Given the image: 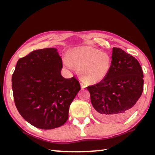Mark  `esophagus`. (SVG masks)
<instances>
[{"label":"esophagus","instance_id":"1","mask_svg":"<svg viewBox=\"0 0 155 155\" xmlns=\"http://www.w3.org/2000/svg\"><path fill=\"white\" fill-rule=\"evenodd\" d=\"M81 88H82V89L85 88V87H86V86L85 85V84H83V83H81Z\"/></svg>","mask_w":155,"mask_h":155}]
</instances>
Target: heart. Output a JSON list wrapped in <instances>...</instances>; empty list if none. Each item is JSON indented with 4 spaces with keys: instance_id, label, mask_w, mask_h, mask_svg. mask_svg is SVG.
Masks as SVG:
<instances>
[{
    "instance_id": "b5f03b06",
    "label": "heart",
    "mask_w": 155,
    "mask_h": 155,
    "mask_svg": "<svg viewBox=\"0 0 155 155\" xmlns=\"http://www.w3.org/2000/svg\"><path fill=\"white\" fill-rule=\"evenodd\" d=\"M63 63L70 70H72L75 65L81 79L90 84L103 81L108 76L111 68L109 54L90 46L73 48L70 57H64Z\"/></svg>"
}]
</instances>
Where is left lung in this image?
Masks as SVG:
<instances>
[{
	"mask_svg": "<svg viewBox=\"0 0 155 155\" xmlns=\"http://www.w3.org/2000/svg\"><path fill=\"white\" fill-rule=\"evenodd\" d=\"M111 68L103 81L89 86L96 116L107 122L122 121L132 114L143 89L140 63L120 48H113Z\"/></svg>",
	"mask_w": 155,
	"mask_h": 155,
	"instance_id": "1",
	"label": "left lung"
}]
</instances>
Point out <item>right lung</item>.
Wrapping results in <instances>:
<instances>
[{
    "label": "right lung",
    "mask_w": 155,
    "mask_h": 155,
    "mask_svg": "<svg viewBox=\"0 0 155 155\" xmlns=\"http://www.w3.org/2000/svg\"><path fill=\"white\" fill-rule=\"evenodd\" d=\"M57 48L37 50L18 60L12 75L14 99L26 121L41 129H52L68 119L70 104L81 90L77 78L61 76Z\"/></svg>",
    "instance_id": "add662e5"
}]
</instances>
